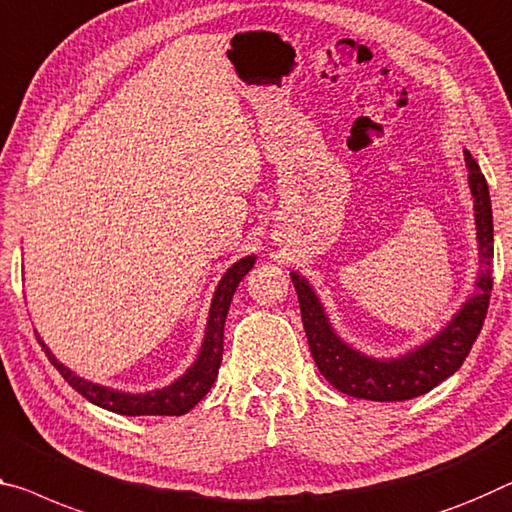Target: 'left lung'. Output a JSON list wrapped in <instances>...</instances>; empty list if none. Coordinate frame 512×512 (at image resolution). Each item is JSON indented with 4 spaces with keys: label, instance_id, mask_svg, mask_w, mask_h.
<instances>
[{
    "label": "left lung",
    "instance_id": "left-lung-1",
    "mask_svg": "<svg viewBox=\"0 0 512 512\" xmlns=\"http://www.w3.org/2000/svg\"><path fill=\"white\" fill-rule=\"evenodd\" d=\"M469 168V189L474 196L478 248H481V278L476 287L478 294L469 298L462 310L440 335L399 360H373L353 351L335 335L323 314L319 298L312 287L291 273V282L298 294L300 316L310 344L316 367L328 383L355 399L369 401H408L431 392L449 376H453L472 351L478 332L488 316L492 294V257H494V230H492V205L488 182L476 166L472 154L465 152Z\"/></svg>",
    "mask_w": 512,
    "mask_h": 512
}]
</instances>
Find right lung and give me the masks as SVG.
Masks as SVG:
<instances>
[{
  "mask_svg": "<svg viewBox=\"0 0 512 512\" xmlns=\"http://www.w3.org/2000/svg\"><path fill=\"white\" fill-rule=\"evenodd\" d=\"M253 264H255V257H243L232 266V269H227L223 280L218 282V287H216L212 310H209L205 342H202L198 360L193 362V367L186 371L180 380H175L173 385L157 389V392H152V394L113 392V389L88 383V380L75 376L70 369L63 367V364L54 358V355L50 353V348H47L43 342H40V346H43V351L47 353V358H50L56 371H59L61 376L68 380V385L72 389H77L84 399H88L95 405H100V408H104V410L118 412V415H129V417L184 415V412H189L198 401H202V396H205L214 385V380L218 376V367H221V360H223L225 316H227V310H230L234 291H237L239 282L243 280V275L253 269Z\"/></svg>",
  "mask_w": 512,
  "mask_h": 512,
  "instance_id": "add662e5",
  "label": "right lung"
}]
</instances>
